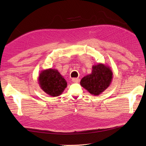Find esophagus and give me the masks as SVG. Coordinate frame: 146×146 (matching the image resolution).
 I'll return each instance as SVG.
<instances>
[{
    "mask_svg": "<svg viewBox=\"0 0 146 146\" xmlns=\"http://www.w3.org/2000/svg\"><path fill=\"white\" fill-rule=\"evenodd\" d=\"M72 81L74 83H79L80 82V79L78 78H74L72 79Z\"/></svg>",
    "mask_w": 146,
    "mask_h": 146,
    "instance_id": "1",
    "label": "esophagus"
}]
</instances>
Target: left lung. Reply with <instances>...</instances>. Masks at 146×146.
Segmentation results:
<instances>
[{
	"label": "left lung",
	"instance_id": "left-lung-1",
	"mask_svg": "<svg viewBox=\"0 0 146 146\" xmlns=\"http://www.w3.org/2000/svg\"><path fill=\"white\" fill-rule=\"evenodd\" d=\"M113 79V72L109 66L98 63L92 67V73L81 79V86L93 95H99L106 90Z\"/></svg>",
	"mask_w": 146,
	"mask_h": 146
}]
</instances>
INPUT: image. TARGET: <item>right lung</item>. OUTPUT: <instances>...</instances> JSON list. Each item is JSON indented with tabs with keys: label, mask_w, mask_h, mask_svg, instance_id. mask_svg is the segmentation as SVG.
<instances>
[{
	"label": "right lung",
	"mask_w": 146,
	"mask_h": 146,
	"mask_svg": "<svg viewBox=\"0 0 146 146\" xmlns=\"http://www.w3.org/2000/svg\"><path fill=\"white\" fill-rule=\"evenodd\" d=\"M38 83L44 92L53 97L60 95L67 87L66 80L55 69H48L40 72Z\"/></svg>",
	"instance_id": "add662e5"
}]
</instances>
